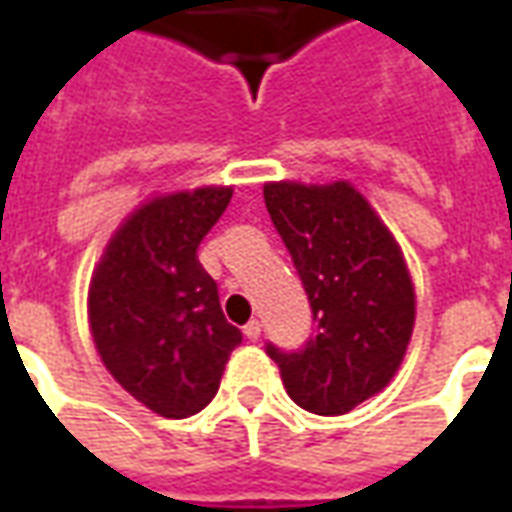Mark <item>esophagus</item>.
Returning <instances> with one entry per match:
<instances>
[{"label": "esophagus", "instance_id": "obj_1", "mask_svg": "<svg viewBox=\"0 0 512 512\" xmlns=\"http://www.w3.org/2000/svg\"><path fill=\"white\" fill-rule=\"evenodd\" d=\"M244 334H246V340H252V343H255L257 337H260V321H249V323H246Z\"/></svg>", "mask_w": 512, "mask_h": 512}]
</instances>
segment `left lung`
<instances>
[{
	"mask_svg": "<svg viewBox=\"0 0 512 512\" xmlns=\"http://www.w3.org/2000/svg\"><path fill=\"white\" fill-rule=\"evenodd\" d=\"M263 200L318 323L299 351L271 343L266 351L293 403L321 417L348 414L381 392L406 356L414 285L403 252L345 180L266 183Z\"/></svg>",
	"mask_w": 512,
	"mask_h": 512,
	"instance_id": "obj_1",
	"label": "left lung"
}]
</instances>
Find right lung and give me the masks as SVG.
I'll return each instance as SVG.
<instances>
[{
  "mask_svg": "<svg viewBox=\"0 0 512 512\" xmlns=\"http://www.w3.org/2000/svg\"><path fill=\"white\" fill-rule=\"evenodd\" d=\"M233 189L175 191L136 208L106 244L87 296L101 362L158 417L183 419L219 392L241 345L197 246L230 205Z\"/></svg>",
  "mask_w": 512,
  "mask_h": 512,
  "instance_id": "1",
  "label": "right lung"
}]
</instances>
